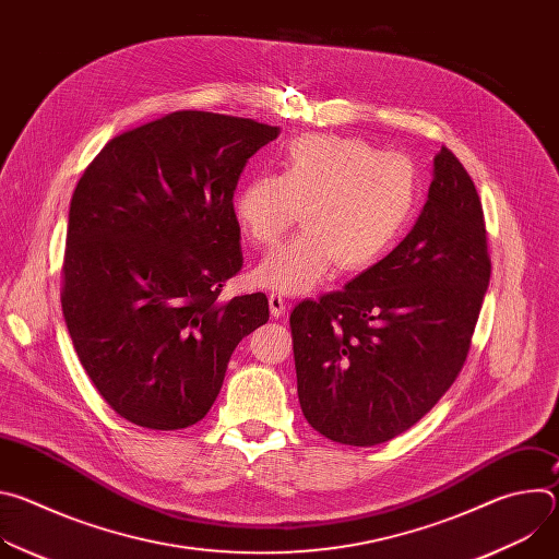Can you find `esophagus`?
<instances>
[{
	"label": "esophagus",
	"instance_id": "esophagus-1",
	"mask_svg": "<svg viewBox=\"0 0 559 559\" xmlns=\"http://www.w3.org/2000/svg\"><path fill=\"white\" fill-rule=\"evenodd\" d=\"M267 300H270V311H272V316H274V318H281V316L285 313V298H283L281 294H270Z\"/></svg>",
	"mask_w": 559,
	"mask_h": 559
}]
</instances>
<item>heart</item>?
I'll use <instances>...</instances> for the list:
<instances>
[{
    "mask_svg": "<svg viewBox=\"0 0 559 559\" xmlns=\"http://www.w3.org/2000/svg\"><path fill=\"white\" fill-rule=\"evenodd\" d=\"M418 203L416 168L405 154L378 152L356 136L305 134L283 154L281 175L252 177L234 214L254 246H274L302 210V231L265 257L257 281L305 294L338 265L360 272L386 257Z\"/></svg>",
    "mask_w": 559,
    "mask_h": 559,
    "instance_id": "1",
    "label": "heart"
}]
</instances>
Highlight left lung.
<instances>
[{"instance_id": "left-lung-1", "label": "left lung", "mask_w": 559, "mask_h": 559, "mask_svg": "<svg viewBox=\"0 0 559 559\" xmlns=\"http://www.w3.org/2000/svg\"><path fill=\"white\" fill-rule=\"evenodd\" d=\"M489 278L480 197L442 147L427 203L397 248L289 316L307 423L352 447L414 427L457 378Z\"/></svg>"}]
</instances>
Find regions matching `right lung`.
<instances>
[{"mask_svg": "<svg viewBox=\"0 0 559 559\" xmlns=\"http://www.w3.org/2000/svg\"><path fill=\"white\" fill-rule=\"evenodd\" d=\"M281 128L179 110L110 139L68 214L61 309L74 352L128 423L205 418L231 352L270 318L263 292L221 300L243 267L234 190Z\"/></svg>", "mask_w": 559, "mask_h": 559, "instance_id": "right-lung-1", "label": "right lung"}]
</instances>
